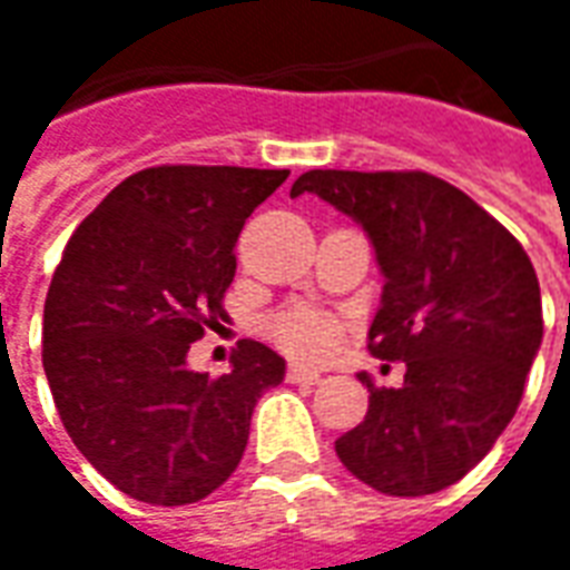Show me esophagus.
I'll use <instances>...</instances> for the list:
<instances>
[{"label":"esophagus","mask_w":570,"mask_h":570,"mask_svg":"<svg viewBox=\"0 0 570 570\" xmlns=\"http://www.w3.org/2000/svg\"><path fill=\"white\" fill-rule=\"evenodd\" d=\"M321 370L314 367H305V364H289L286 367V380L289 382H302V385H314V382H321Z\"/></svg>","instance_id":"esophagus-1"}]
</instances>
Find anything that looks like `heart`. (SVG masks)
I'll return each mask as SVG.
<instances>
[{"label": "heart", "mask_w": 570, "mask_h": 570, "mask_svg": "<svg viewBox=\"0 0 570 570\" xmlns=\"http://www.w3.org/2000/svg\"><path fill=\"white\" fill-rule=\"evenodd\" d=\"M268 333L296 357H326L336 348V321L314 308H286L268 324Z\"/></svg>", "instance_id": "heart-1"}]
</instances>
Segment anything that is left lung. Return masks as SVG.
Returning <instances> with one entry per match:
<instances>
[{
    "label": "left lung",
    "mask_w": 570,
    "mask_h": 570,
    "mask_svg": "<svg viewBox=\"0 0 570 570\" xmlns=\"http://www.w3.org/2000/svg\"><path fill=\"white\" fill-rule=\"evenodd\" d=\"M298 194L364 228L385 277L367 348L407 367L397 389L357 373L370 407L336 441L342 465L389 497L451 488L519 410L543 340L531 258L469 194L429 173L312 169L289 190Z\"/></svg>",
    "instance_id": "left-lung-1"
}]
</instances>
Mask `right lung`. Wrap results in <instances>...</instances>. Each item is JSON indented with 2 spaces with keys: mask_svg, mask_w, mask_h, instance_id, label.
Masks as SVG:
<instances>
[{
  "mask_svg": "<svg viewBox=\"0 0 570 570\" xmlns=\"http://www.w3.org/2000/svg\"><path fill=\"white\" fill-rule=\"evenodd\" d=\"M289 169L154 166L129 175L63 246L42 314V367L67 435L110 484L154 507L222 488L284 357L244 340L228 373L188 367L225 317L234 246Z\"/></svg>",
  "mask_w": 570,
  "mask_h": 570,
  "instance_id": "right-lung-1",
  "label": "right lung"
}]
</instances>
